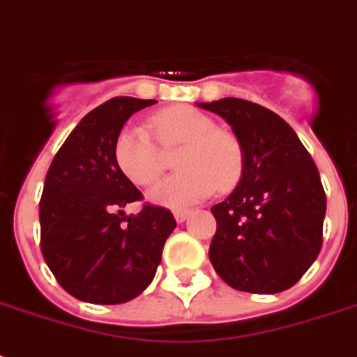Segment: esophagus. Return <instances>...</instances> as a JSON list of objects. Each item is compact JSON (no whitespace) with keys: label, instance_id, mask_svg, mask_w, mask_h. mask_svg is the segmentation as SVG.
Listing matches in <instances>:
<instances>
[{"label":"esophagus","instance_id":"esophagus-1","mask_svg":"<svg viewBox=\"0 0 357 357\" xmlns=\"http://www.w3.org/2000/svg\"><path fill=\"white\" fill-rule=\"evenodd\" d=\"M190 215V209H174V217L178 222H185Z\"/></svg>","mask_w":357,"mask_h":357}]
</instances>
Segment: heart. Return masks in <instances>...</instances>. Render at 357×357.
<instances>
[{
  "instance_id": "heart-1",
  "label": "heart",
  "mask_w": 357,
  "mask_h": 357,
  "mask_svg": "<svg viewBox=\"0 0 357 357\" xmlns=\"http://www.w3.org/2000/svg\"><path fill=\"white\" fill-rule=\"evenodd\" d=\"M162 146L183 144L174 174L157 185L151 198L157 204L183 207L206 198L213 190H228L243 174V151L234 135L217 129V122L189 105L165 109L153 116ZM113 155L120 172L139 187L153 185L162 174V153L150 131L131 123L114 139Z\"/></svg>"
}]
</instances>
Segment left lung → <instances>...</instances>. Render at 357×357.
<instances>
[{
    "label": "left lung",
    "mask_w": 357,
    "mask_h": 357,
    "mask_svg": "<svg viewBox=\"0 0 357 357\" xmlns=\"http://www.w3.org/2000/svg\"><path fill=\"white\" fill-rule=\"evenodd\" d=\"M231 126L243 178L211 207L209 259L229 287L274 294L293 287L322 248L326 195L310 151L271 109L241 98L198 103Z\"/></svg>",
    "instance_id": "obj_1"
}]
</instances>
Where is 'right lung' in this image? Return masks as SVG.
<instances>
[{
	"label": "right lung",
	"mask_w": 357,
	"mask_h": 357,
	"mask_svg": "<svg viewBox=\"0 0 357 357\" xmlns=\"http://www.w3.org/2000/svg\"><path fill=\"white\" fill-rule=\"evenodd\" d=\"M155 100L119 96L81 120L53 157L42 190L40 250L59 285L83 302L123 304L155 276L176 228L168 209L123 207L142 192L116 167L114 139L133 113Z\"/></svg>",
	"instance_id": "obj_1"
}]
</instances>
